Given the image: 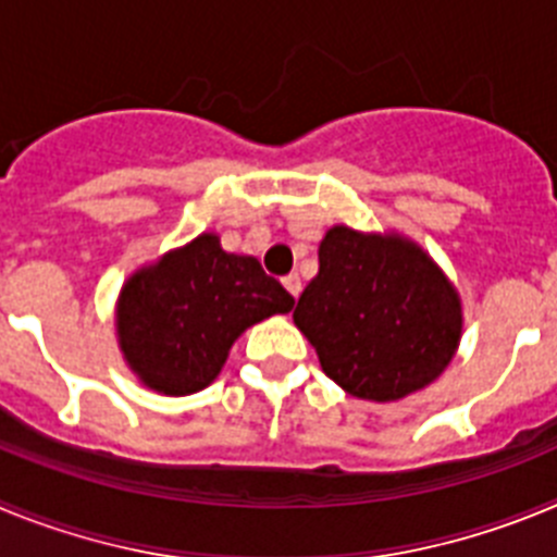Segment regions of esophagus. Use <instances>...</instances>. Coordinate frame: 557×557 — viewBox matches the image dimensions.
I'll return each instance as SVG.
<instances>
[{"instance_id": "esophagus-1", "label": "esophagus", "mask_w": 557, "mask_h": 557, "mask_svg": "<svg viewBox=\"0 0 557 557\" xmlns=\"http://www.w3.org/2000/svg\"><path fill=\"white\" fill-rule=\"evenodd\" d=\"M284 287H287V293L298 301V295H301V278H298V273H289L287 278H284Z\"/></svg>"}]
</instances>
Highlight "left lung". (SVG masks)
Segmentation results:
<instances>
[{
  "label": "left lung",
  "instance_id": "obj_1",
  "mask_svg": "<svg viewBox=\"0 0 557 557\" xmlns=\"http://www.w3.org/2000/svg\"><path fill=\"white\" fill-rule=\"evenodd\" d=\"M318 262L293 321L329 379L357 398L396 401L444 373L460 343L462 307L424 250L398 234L334 225Z\"/></svg>",
  "mask_w": 557,
  "mask_h": 557
}]
</instances>
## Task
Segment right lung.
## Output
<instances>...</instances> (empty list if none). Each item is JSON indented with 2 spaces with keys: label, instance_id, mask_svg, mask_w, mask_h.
Masks as SVG:
<instances>
[{
  "label": "right lung",
  "instance_id": "obj_1",
  "mask_svg": "<svg viewBox=\"0 0 557 557\" xmlns=\"http://www.w3.org/2000/svg\"><path fill=\"white\" fill-rule=\"evenodd\" d=\"M293 307V295L259 259L225 253L218 234H200L127 278L116 337L150 391L189 396L218 379L245 329Z\"/></svg>",
  "mask_w": 557,
  "mask_h": 557
}]
</instances>
